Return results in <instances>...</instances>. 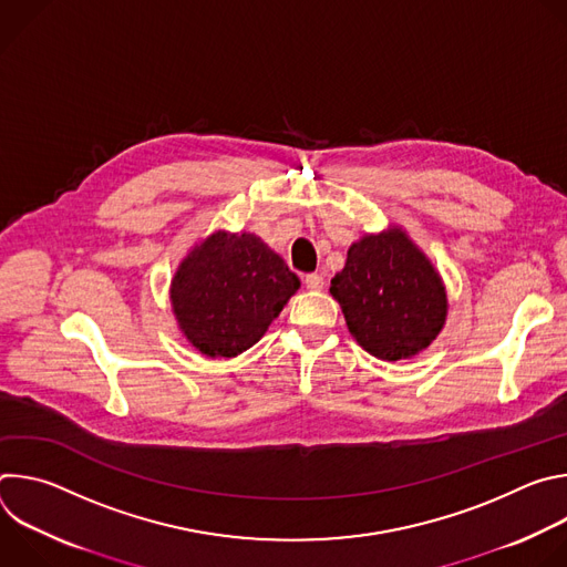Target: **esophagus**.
Masks as SVG:
<instances>
[{"mask_svg":"<svg viewBox=\"0 0 567 567\" xmlns=\"http://www.w3.org/2000/svg\"><path fill=\"white\" fill-rule=\"evenodd\" d=\"M302 282H305V287L309 289V291H320L322 289V276H318V274H307L305 278H302Z\"/></svg>","mask_w":567,"mask_h":567,"instance_id":"esophagus-1","label":"esophagus"}]
</instances>
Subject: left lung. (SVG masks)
<instances>
[{"mask_svg":"<svg viewBox=\"0 0 567 567\" xmlns=\"http://www.w3.org/2000/svg\"><path fill=\"white\" fill-rule=\"evenodd\" d=\"M330 293L357 343L381 361L420 354L446 322V287L399 226L354 241Z\"/></svg>","mask_w":567,"mask_h":567,"instance_id":"obj_1","label":"left lung"}]
</instances>
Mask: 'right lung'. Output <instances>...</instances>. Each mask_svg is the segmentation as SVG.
Masks as SVG:
<instances>
[{
  "mask_svg": "<svg viewBox=\"0 0 567 567\" xmlns=\"http://www.w3.org/2000/svg\"><path fill=\"white\" fill-rule=\"evenodd\" d=\"M300 280L254 233L215 230L179 265L171 300L182 334L206 357L256 346Z\"/></svg>",
  "mask_w": 567,
  "mask_h": 567,
  "instance_id": "right-lung-1",
  "label": "right lung"
}]
</instances>
